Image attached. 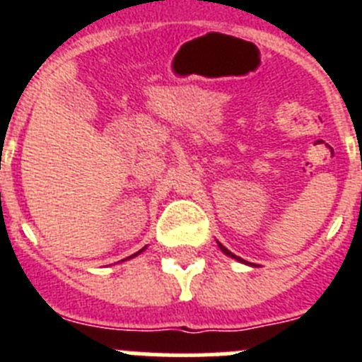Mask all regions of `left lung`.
<instances>
[{"label": "left lung", "instance_id": "obj_1", "mask_svg": "<svg viewBox=\"0 0 362 362\" xmlns=\"http://www.w3.org/2000/svg\"><path fill=\"white\" fill-rule=\"evenodd\" d=\"M217 245H219V248H221V250H223V254L228 255V257H232V259H235V261H241V263H245V261H243L241 257H238V255H235V254H232V252H230V250H226L225 246L221 245V243H217Z\"/></svg>", "mask_w": 362, "mask_h": 362}]
</instances>
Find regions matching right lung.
Listing matches in <instances>:
<instances>
[{"instance_id":"1","label":"right lung","mask_w":362,"mask_h":362,"mask_svg":"<svg viewBox=\"0 0 362 362\" xmlns=\"http://www.w3.org/2000/svg\"><path fill=\"white\" fill-rule=\"evenodd\" d=\"M145 248H146V246H145ZM145 248H143V250H145ZM143 250L136 252V254H134V255H130V257H127V259H132V257H136V255H139V254H141V252H143Z\"/></svg>"}]
</instances>
